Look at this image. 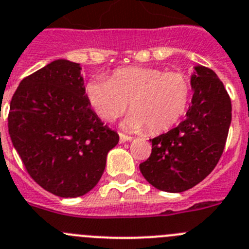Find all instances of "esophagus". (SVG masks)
Listing matches in <instances>:
<instances>
[{"label":"esophagus","mask_w":249,"mask_h":249,"mask_svg":"<svg viewBox=\"0 0 249 249\" xmlns=\"http://www.w3.org/2000/svg\"><path fill=\"white\" fill-rule=\"evenodd\" d=\"M128 141H132V137L131 136H126V134L120 133V142L121 143L128 142Z\"/></svg>","instance_id":"34e87169"}]
</instances>
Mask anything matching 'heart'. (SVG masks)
Instances as JSON below:
<instances>
[{"instance_id":"obj_1","label":"heart","mask_w":249,"mask_h":249,"mask_svg":"<svg viewBox=\"0 0 249 249\" xmlns=\"http://www.w3.org/2000/svg\"><path fill=\"white\" fill-rule=\"evenodd\" d=\"M193 93L184 72L160 68L128 67L113 70L104 79H92L85 86L91 108L105 121L120 117L128 107L124 121L128 131L148 128L152 134L169 131L185 115Z\"/></svg>"}]
</instances>
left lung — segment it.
<instances>
[{"instance_id":"1","label":"left lung","mask_w":249,"mask_h":249,"mask_svg":"<svg viewBox=\"0 0 249 249\" xmlns=\"http://www.w3.org/2000/svg\"><path fill=\"white\" fill-rule=\"evenodd\" d=\"M193 105L179 126L153 138L149 158L140 164L154 188L182 193L215 169L225 149L232 118L231 99L215 71L196 67Z\"/></svg>"}]
</instances>
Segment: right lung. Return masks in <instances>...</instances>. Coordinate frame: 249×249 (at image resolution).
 I'll list each match as a JSON object with an SVG mask.
<instances>
[{
	"label": "right lung",
	"instance_id": "right-lung-1",
	"mask_svg": "<svg viewBox=\"0 0 249 249\" xmlns=\"http://www.w3.org/2000/svg\"><path fill=\"white\" fill-rule=\"evenodd\" d=\"M80 70V64L60 59L28 75L8 112V132L26 170L60 197L95 188L120 140L91 109Z\"/></svg>",
	"mask_w": 249,
	"mask_h": 249
}]
</instances>
